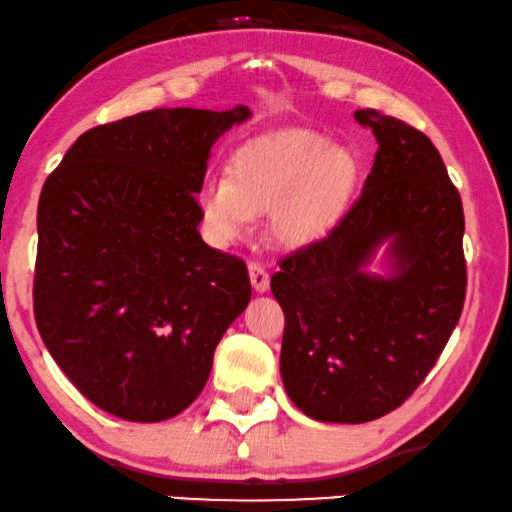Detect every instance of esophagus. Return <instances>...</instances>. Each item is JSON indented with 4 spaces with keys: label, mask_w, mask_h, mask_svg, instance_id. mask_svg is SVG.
Returning <instances> with one entry per match:
<instances>
[{
    "label": "esophagus",
    "mask_w": 512,
    "mask_h": 512,
    "mask_svg": "<svg viewBox=\"0 0 512 512\" xmlns=\"http://www.w3.org/2000/svg\"><path fill=\"white\" fill-rule=\"evenodd\" d=\"M248 271H250V283H252V288H255L257 293H264V290L269 288V274H267V269H264L260 262H250V264H248Z\"/></svg>",
    "instance_id": "34e87169"
}]
</instances>
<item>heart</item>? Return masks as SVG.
<instances>
[{"label": "heart", "mask_w": 512, "mask_h": 512, "mask_svg": "<svg viewBox=\"0 0 512 512\" xmlns=\"http://www.w3.org/2000/svg\"><path fill=\"white\" fill-rule=\"evenodd\" d=\"M359 155L312 129L286 127L245 141L229 160V177L212 174L196 189L205 236L231 245L269 212V231L286 248L319 241L345 217L359 186Z\"/></svg>", "instance_id": "heart-1"}]
</instances>
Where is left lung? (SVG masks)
Returning a JSON list of instances; mask_svg holds the SVG:
<instances>
[{
  "label": "left lung",
  "mask_w": 512,
  "mask_h": 512,
  "mask_svg": "<svg viewBox=\"0 0 512 512\" xmlns=\"http://www.w3.org/2000/svg\"><path fill=\"white\" fill-rule=\"evenodd\" d=\"M378 153L326 238L283 257L271 293L286 314L281 378L304 416L368 423L423 383L463 312V205L435 144L373 108L354 113ZM388 243L391 274L367 264Z\"/></svg>",
  "instance_id": "left-lung-1"
}]
</instances>
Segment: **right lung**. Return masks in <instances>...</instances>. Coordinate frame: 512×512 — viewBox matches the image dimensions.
<instances>
[{"label":"right lung","mask_w":512,"mask_h":512,"mask_svg":"<svg viewBox=\"0 0 512 512\" xmlns=\"http://www.w3.org/2000/svg\"><path fill=\"white\" fill-rule=\"evenodd\" d=\"M248 118V106L129 115L84 132L44 181L37 331L106 413L158 423L184 411L248 307V267L200 238L196 210L212 144Z\"/></svg>","instance_id":"obj_1"}]
</instances>
